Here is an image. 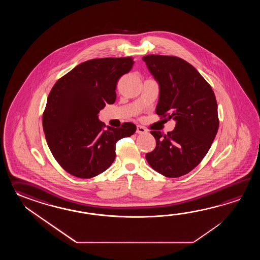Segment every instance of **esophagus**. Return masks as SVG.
Here are the masks:
<instances>
[{
	"instance_id": "obj_1",
	"label": "esophagus",
	"mask_w": 260,
	"mask_h": 260,
	"mask_svg": "<svg viewBox=\"0 0 260 260\" xmlns=\"http://www.w3.org/2000/svg\"><path fill=\"white\" fill-rule=\"evenodd\" d=\"M137 133L139 134V135H143V134L147 133V130H146V128L143 127V126L138 125V126H137Z\"/></svg>"
}]
</instances>
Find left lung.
I'll return each mask as SVG.
<instances>
[{
	"label": "left lung",
	"mask_w": 260,
	"mask_h": 260,
	"mask_svg": "<svg viewBox=\"0 0 260 260\" xmlns=\"http://www.w3.org/2000/svg\"><path fill=\"white\" fill-rule=\"evenodd\" d=\"M143 60L159 84L156 113L176 121L167 135L151 131L156 148L146 154L149 166L167 177L188 174L210 149L218 130L216 96L209 83L187 61L149 55Z\"/></svg>",
	"instance_id": "1"
}]
</instances>
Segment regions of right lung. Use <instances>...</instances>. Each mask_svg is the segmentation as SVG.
Returning a JSON list of instances; mask_svg holds the SVG:
<instances>
[{
  "label": "right lung",
  "instance_id": "obj_1",
  "mask_svg": "<svg viewBox=\"0 0 260 260\" xmlns=\"http://www.w3.org/2000/svg\"><path fill=\"white\" fill-rule=\"evenodd\" d=\"M133 57L85 61L60 78L50 92L43 127L50 150L61 167L74 177L91 178L115 159L116 142L132 136L137 126H107L100 111L116 100L117 82L130 72Z\"/></svg>",
  "mask_w": 260,
  "mask_h": 260
}]
</instances>
